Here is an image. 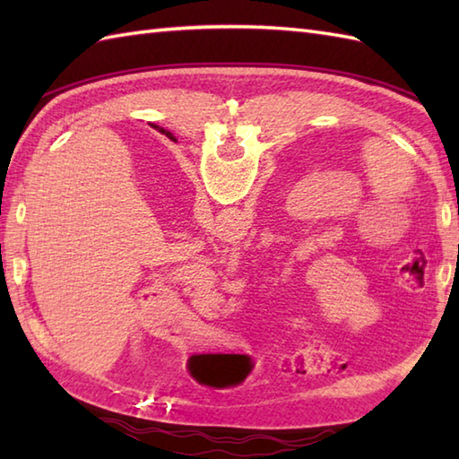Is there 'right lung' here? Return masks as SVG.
I'll return each instance as SVG.
<instances>
[{
    "label": "right lung",
    "mask_w": 459,
    "mask_h": 459,
    "mask_svg": "<svg viewBox=\"0 0 459 459\" xmlns=\"http://www.w3.org/2000/svg\"><path fill=\"white\" fill-rule=\"evenodd\" d=\"M153 128H158V126H153ZM160 132H161V134H165V130H160Z\"/></svg>",
    "instance_id": "1"
}]
</instances>
